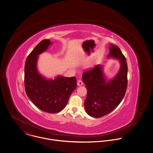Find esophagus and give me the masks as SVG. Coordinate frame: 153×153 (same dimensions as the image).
<instances>
[{"instance_id": "1", "label": "esophagus", "mask_w": 153, "mask_h": 153, "mask_svg": "<svg viewBox=\"0 0 153 153\" xmlns=\"http://www.w3.org/2000/svg\"><path fill=\"white\" fill-rule=\"evenodd\" d=\"M83 85V82H82V80H79L77 81V85H78L79 86L82 85Z\"/></svg>"}]
</instances>
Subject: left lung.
Returning a JSON list of instances; mask_svg holds the SVG:
<instances>
[{
    "label": "left lung",
    "mask_w": 153,
    "mask_h": 153,
    "mask_svg": "<svg viewBox=\"0 0 153 153\" xmlns=\"http://www.w3.org/2000/svg\"><path fill=\"white\" fill-rule=\"evenodd\" d=\"M108 56L119 59L121 63L120 70L113 80L106 82L100 65L85 71L82 74L87 90L85 102V111L95 118L104 116L114 110L123 99L127 90L126 59L118 46L110 44Z\"/></svg>",
    "instance_id": "left-lung-1"
}]
</instances>
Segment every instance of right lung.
Returning a JSON list of instances; mask_svg holds the SVG:
<instances>
[{"instance_id": "right-lung-1", "label": "right lung", "mask_w": 153, "mask_h": 153, "mask_svg": "<svg viewBox=\"0 0 153 153\" xmlns=\"http://www.w3.org/2000/svg\"><path fill=\"white\" fill-rule=\"evenodd\" d=\"M51 44L50 40H42L27 56L25 66V87L30 100L40 110L56 113L66 105L71 93L77 87L75 77L58 76L48 80L37 70L38 55L45 51Z\"/></svg>"}]
</instances>
